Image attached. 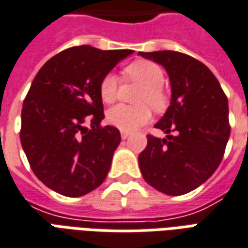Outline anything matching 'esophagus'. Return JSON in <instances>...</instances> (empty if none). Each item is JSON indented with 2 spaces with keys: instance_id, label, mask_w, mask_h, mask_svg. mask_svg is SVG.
<instances>
[{
  "instance_id": "34e87169",
  "label": "esophagus",
  "mask_w": 248,
  "mask_h": 248,
  "mask_svg": "<svg viewBox=\"0 0 248 248\" xmlns=\"http://www.w3.org/2000/svg\"><path fill=\"white\" fill-rule=\"evenodd\" d=\"M129 133H126V131H122V133H121V137H122V140H126V138H129Z\"/></svg>"
}]
</instances>
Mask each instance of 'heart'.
<instances>
[{"label": "heart", "mask_w": 248, "mask_h": 248, "mask_svg": "<svg viewBox=\"0 0 248 248\" xmlns=\"http://www.w3.org/2000/svg\"><path fill=\"white\" fill-rule=\"evenodd\" d=\"M126 80L138 82L142 88L137 95L138 106L117 105L107 110L106 119L108 124L124 131H134L142 124H148L152 118L149 104L155 111H161L168 106L169 96L162 86L165 75L160 65L150 60H137L124 70ZM119 80L112 74H106L100 79L99 96L105 103L110 105L118 98Z\"/></svg>", "instance_id": "b5f03b06"}]
</instances>
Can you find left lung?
I'll list each match as a JSON object with an SVG mask.
<instances>
[{
  "mask_svg": "<svg viewBox=\"0 0 248 248\" xmlns=\"http://www.w3.org/2000/svg\"><path fill=\"white\" fill-rule=\"evenodd\" d=\"M140 55L164 65L172 86L170 106L155 124L169 136L149 134L140 169L149 185L180 196L205 183L220 165L231 131L228 100L216 76L197 59L176 51Z\"/></svg>",
  "mask_w": 248,
  "mask_h": 248,
  "instance_id": "obj_1",
  "label": "left lung"
}]
</instances>
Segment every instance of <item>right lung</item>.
I'll use <instances>...</instances> for the list:
<instances>
[{"mask_svg": "<svg viewBox=\"0 0 248 248\" xmlns=\"http://www.w3.org/2000/svg\"><path fill=\"white\" fill-rule=\"evenodd\" d=\"M130 53L71 46L34 76L22 105L20 140L36 177L63 196L94 190L110 170L121 133L100 124L105 112L99 83Z\"/></svg>", "mask_w": 248, "mask_h": 248, "instance_id": "obj_1", "label": "right lung"}]
</instances>
